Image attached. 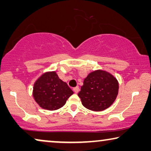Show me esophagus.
<instances>
[{
    "label": "esophagus",
    "instance_id": "1",
    "mask_svg": "<svg viewBox=\"0 0 151 151\" xmlns=\"http://www.w3.org/2000/svg\"><path fill=\"white\" fill-rule=\"evenodd\" d=\"M73 90V91L76 93H78L79 92V87H78V86H76V87H74Z\"/></svg>",
    "mask_w": 151,
    "mask_h": 151
}]
</instances>
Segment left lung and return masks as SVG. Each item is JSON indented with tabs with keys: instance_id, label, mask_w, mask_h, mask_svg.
<instances>
[{
	"instance_id": "8db88e82",
	"label": "left lung",
	"mask_w": 151,
	"mask_h": 151,
	"mask_svg": "<svg viewBox=\"0 0 151 151\" xmlns=\"http://www.w3.org/2000/svg\"><path fill=\"white\" fill-rule=\"evenodd\" d=\"M118 88L116 78L108 72L98 70L88 74L78 95L85 108L101 111L113 104L118 93Z\"/></svg>"
}]
</instances>
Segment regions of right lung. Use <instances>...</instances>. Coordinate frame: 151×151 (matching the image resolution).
<instances>
[{"label": "right lung", "instance_id": "1", "mask_svg": "<svg viewBox=\"0 0 151 151\" xmlns=\"http://www.w3.org/2000/svg\"><path fill=\"white\" fill-rule=\"evenodd\" d=\"M73 93L66 82L60 79L55 72L41 76L35 82L33 96L42 109L53 111L63 107Z\"/></svg>", "mask_w": 151, "mask_h": 151}]
</instances>
